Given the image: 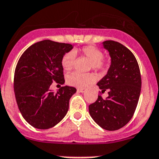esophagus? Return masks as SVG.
I'll return each instance as SVG.
<instances>
[{
    "mask_svg": "<svg viewBox=\"0 0 159 159\" xmlns=\"http://www.w3.org/2000/svg\"><path fill=\"white\" fill-rule=\"evenodd\" d=\"M77 91L80 93H84L86 91V89H84V88H79V89H77Z\"/></svg>",
    "mask_w": 159,
    "mask_h": 159,
    "instance_id": "1",
    "label": "esophagus"
}]
</instances>
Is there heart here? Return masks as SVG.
<instances>
[{
  "instance_id": "heart-1",
  "label": "heart",
  "mask_w": 159,
  "mask_h": 159,
  "mask_svg": "<svg viewBox=\"0 0 159 159\" xmlns=\"http://www.w3.org/2000/svg\"><path fill=\"white\" fill-rule=\"evenodd\" d=\"M83 56L90 60V67L93 70H101L104 67V61L103 57V52L98 48L92 45L83 47L81 49ZM76 60V53L73 51L68 52L62 57L61 64L65 71L72 70ZM95 81V77L91 73H80L73 72L66 76V83L70 86L75 87L83 88Z\"/></svg>"
}]
</instances>
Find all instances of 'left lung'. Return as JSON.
Segmentation results:
<instances>
[{
	"instance_id": "obj_1",
	"label": "left lung",
	"mask_w": 159,
	"mask_h": 159,
	"mask_svg": "<svg viewBox=\"0 0 159 159\" xmlns=\"http://www.w3.org/2000/svg\"><path fill=\"white\" fill-rule=\"evenodd\" d=\"M102 45L109 52L111 66L97 86L102 93L107 90L108 97L98 96L89 106V112L100 128L116 131L132 118L141 93V73L134 56L125 45L111 40Z\"/></svg>"
}]
</instances>
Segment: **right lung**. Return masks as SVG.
<instances>
[{
  "instance_id": "right-lung-1",
  "label": "right lung",
  "mask_w": 159,
  "mask_h": 159,
  "mask_svg": "<svg viewBox=\"0 0 159 159\" xmlns=\"http://www.w3.org/2000/svg\"><path fill=\"white\" fill-rule=\"evenodd\" d=\"M74 45L43 40L31 45L21 55L14 78L15 98L25 120L38 129H48L64 118L76 89H49L52 82L64 84L61 61Z\"/></svg>"
}]
</instances>
